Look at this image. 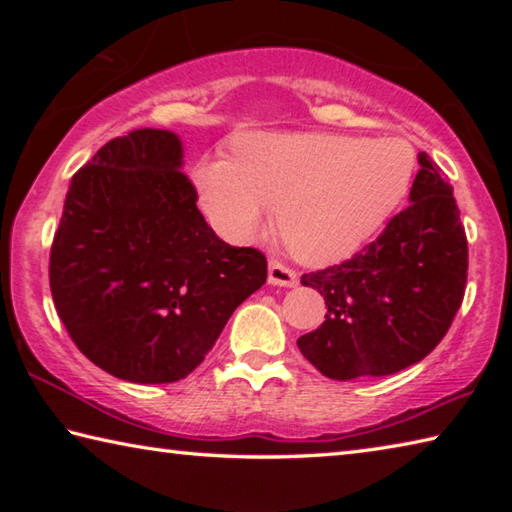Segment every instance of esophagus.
Segmentation results:
<instances>
[{
    "label": "esophagus",
    "instance_id": "34e87169",
    "mask_svg": "<svg viewBox=\"0 0 512 512\" xmlns=\"http://www.w3.org/2000/svg\"><path fill=\"white\" fill-rule=\"evenodd\" d=\"M268 284H273V287H296L298 273L291 271L282 262H277V259H271L268 262Z\"/></svg>",
    "mask_w": 512,
    "mask_h": 512
}]
</instances>
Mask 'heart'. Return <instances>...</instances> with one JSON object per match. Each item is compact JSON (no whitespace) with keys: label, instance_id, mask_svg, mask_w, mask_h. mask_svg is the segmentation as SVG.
I'll list each match as a JSON object with an SVG mask.
<instances>
[{"label":"heart","instance_id":"heart-1","mask_svg":"<svg viewBox=\"0 0 512 512\" xmlns=\"http://www.w3.org/2000/svg\"><path fill=\"white\" fill-rule=\"evenodd\" d=\"M415 153L397 137L339 133H248L230 160L194 167L198 201L214 228L235 244L271 223L300 259L343 262L377 235L409 192Z\"/></svg>","mask_w":512,"mask_h":512}]
</instances>
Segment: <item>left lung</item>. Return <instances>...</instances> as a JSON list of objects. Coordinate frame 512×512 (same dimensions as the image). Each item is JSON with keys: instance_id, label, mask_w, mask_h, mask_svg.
<instances>
[{"instance_id": "obj_1", "label": "left lung", "mask_w": 512, "mask_h": 512, "mask_svg": "<svg viewBox=\"0 0 512 512\" xmlns=\"http://www.w3.org/2000/svg\"><path fill=\"white\" fill-rule=\"evenodd\" d=\"M409 205L361 253L302 275L325 298V323L298 339L329 379L386 377L422 361L443 341L463 302L467 239L454 189L418 155Z\"/></svg>"}]
</instances>
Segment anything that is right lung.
Here are the masks:
<instances>
[{
  "label": "right lung",
  "instance_id": "add662e5",
  "mask_svg": "<svg viewBox=\"0 0 512 512\" xmlns=\"http://www.w3.org/2000/svg\"><path fill=\"white\" fill-rule=\"evenodd\" d=\"M180 137L137 128L74 173L49 257L51 296L94 366L135 384L185 379L266 257L214 235L183 173Z\"/></svg>",
  "mask_w": 512,
  "mask_h": 512
}]
</instances>
